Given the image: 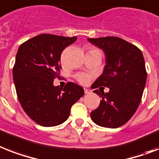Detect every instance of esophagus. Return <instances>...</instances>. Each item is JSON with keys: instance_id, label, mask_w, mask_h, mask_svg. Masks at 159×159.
<instances>
[{"instance_id": "esophagus-1", "label": "esophagus", "mask_w": 159, "mask_h": 159, "mask_svg": "<svg viewBox=\"0 0 159 159\" xmlns=\"http://www.w3.org/2000/svg\"><path fill=\"white\" fill-rule=\"evenodd\" d=\"M91 93V91L89 90V89H84V93L85 94H89Z\"/></svg>"}]
</instances>
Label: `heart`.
<instances>
[{
	"instance_id": "b5f03b06",
	"label": "heart",
	"mask_w": 159,
	"mask_h": 159,
	"mask_svg": "<svg viewBox=\"0 0 159 159\" xmlns=\"http://www.w3.org/2000/svg\"><path fill=\"white\" fill-rule=\"evenodd\" d=\"M91 52H98V53H102V51L99 48H96V47H89V53ZM75 79L79 83H80L81 84H87L88 83L90 80V75L85 73H79L75 75Z\"/></svg>"
}]
</instances>
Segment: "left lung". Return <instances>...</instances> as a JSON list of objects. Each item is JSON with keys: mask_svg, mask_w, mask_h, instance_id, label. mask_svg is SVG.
<instances>
[{"mask_svg": "<svg viewBox=\"0 0 159 159\" xmlns=\"http://www.w3.org/2000/svg\"><path fill=\"white\" fill-rule=\"evenodd\" d=\"M88 40L102 48L106 58L104 71L92 85L102 101L90 115L98 125L119 128L132 117L141 103L147 77L142 52L134 44L116 36ZM102 87H109L110 91L105 94L100 89H104Z\"/></svg>", "mask_w": 159, "mask_h": 159, "instance_id": "1", "label": "left lung"}]
</instances>
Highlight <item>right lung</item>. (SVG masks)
Returning a JSON list of instances; mask_svg holds the SVG:
<instances>
[{"label":"right lung","instance_id":"1","mask_svg":"<svg viewBox=\"0 0 159 159\" xmlns=\"http://www.w3.org/2000/svg\"><path fill=\"white\" fill-rule=\"evenodd\" d=\"M76 39L41 34L18 48L13 67L17 96L27 115L40 125L62 124L69 117L71 106L84 93L75 83H66L64 88L53 85L61 69V52Z\"/></svg>","mask_w":159,"mask_h":159}]
</instances>
